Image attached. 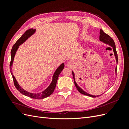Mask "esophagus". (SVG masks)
I'll return each mask as SVG.
<instances>
[{"instance_id": "esophagus-1", "label": "esophagus", "mask_w": 129, "mask_h": 129, "mask_svg": "<svg viewBox=\"0 0 129 129\" xmlns=\"http://www.w3.org/2000/svg\"><path fill=\"white\" fill-rule=\"evenodd\" d=\"M67 65H68V66H70V65H71V62H70V61L68 62V63L67 64Z\"/></svg>"}]
</instances>
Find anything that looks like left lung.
<instances>
[{
  "label": "left lung",
  "instance_id": "8db88e82",
  "mask_svg": "<svg viewBox=\"0 0 129 129\" xmlns=\"http://www.w3.org/2000/svg\"><path fill=\"white\" fill-rule=\"evenodd\" d=\"M99 39H100V40L101 41V42H103V43L106 44H109V45L111 46L112 48H113L114 53V55H115V59H116V63L117 64V62H118V57H117V52H116V50L115 44V43L114 42L113 39H112V38L110 36H109V35L105 33H104L103 31V30H101V29H100V30ZM115 73H116V68H115ZM72 74H73L74 81L75 85L76 87V89H78V91L80 92L81 94H84L85 95L89 96L92 97V98H96V97L102 95V94H101L100 95H96V96L92 95H90V94H88V93H87L85 91H84V90L82 89L81 88H80V87H79L78 85V84L76 83V82L75 81V75H74V72H73V71H72Z\"/></svg>",
  "mask_w": 129,
  "mask_h": 129
}]
</instances>
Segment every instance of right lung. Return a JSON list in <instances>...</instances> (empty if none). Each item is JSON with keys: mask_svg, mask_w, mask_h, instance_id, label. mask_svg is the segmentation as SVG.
Segmentation results:
<instances>
[{"mask_svg": "<svg viewBox=\"0 0 129 129\" xmlns=\"http://www.w3.org/2000/svg\"><path fill=\"white\" fill-rule=\"evenodd\" d=\"M35 30H36L33 29H30L28 30H26L25 33H24V34L22 35V36H21L18 40L17 42L14 44V45L13 46L12 50H11V61L10 63V73L12 74V77L13 79L14 84V85L16 88V89H17L19 92L21 93L22 94L26 96H28L33 99H44L45 98L48 97L49 96H50V95L53 94V92H54V90L55 88L57 79H58V78H59V75L64 68V63H62V64L57 68V69L56 70L53 76L52 81L51 84L49 85V86L45 90H44L43 91L40 93H31V92L26 91V90H24L23 88H21V87L20 86V85H19V84L18 83V82L16 81L14 76L13 75V72L12 70V67L13 60H14V59L16 51L19 48V45L22 44L25 42V41L28 39V38H29L31 35L33 34L35 32Z\"/></svg>", "mask_w": 129, "mask_h": 129, "instance_id": "obj_1", "label": "right lung"}]
</instances>
